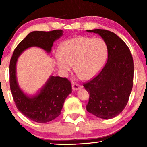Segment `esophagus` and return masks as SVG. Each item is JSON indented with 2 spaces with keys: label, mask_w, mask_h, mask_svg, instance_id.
Segmentation results:
<instances>
[{
  "label": "esophagus",
  "mask_w": 147,
  "mask_h": 147,
  "mask_svg": "<svg viewBox=\"0 0 147 147\" xmlns=\"http://www.w3.org/2000/svg\"><path fill=\"white\" fill-rule=\"evenodd\" d=\"M82 88V86H80L79 84H77L76 83H73L72 84V89L74 90H78L80 89H81Z\"/></svg>",
  "instance_id": "34e87169"
}]
</instances>
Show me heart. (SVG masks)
Returning a JSON list of instances; mask_svg holds the SVG:
<instances>
[{"mask_svg":"<svg viewBox=\"0 0 147 147\" xmlns=\"http://www.w3.org/2000/svg\"><path fill=\"white\" fill-rule=\"evenodd\" d=\"M59 52L55 56V64L62 73L67 74L75 64L80 77L91 79L104 65L108 47L100 38L80 36L64 41L60 45Z\"/></svg>","mask_w":147,"mask_h":147,"instance_id":"b5f03b06","label":"heart"}]
</instances>
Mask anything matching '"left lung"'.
I'll return each mask as SVG.
<instances>
[{
  "label": "left lung",
  "instance_id": "8db88e82",
  "mask_svg": "<svg viewBox=\"0 0 147 147\" xmlns=\"http://www.w3.org/2000/svg\"><path fill=\"white\" fill-rule=\"evenodd\" d=\"M87 32L98 34L106 42L108 60L101 72L84 84L90 94L86 110L98 118L111 119L128 103L133 85V59L129 48L115 33L99 29Z\"/></svg>",
  "mask_w": 147,
  "mask_h": 147
}]
</instances>
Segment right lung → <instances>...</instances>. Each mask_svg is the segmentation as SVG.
<instances>
[{"label":"right lung","mask_w":147,"mask_h":147,"mask_svg":"<svg viewBox=\"0 0 147 147\" xmlns=\"http://www.w3.org/2000/svg\"><path fill=\"white\" fill-rule=\"evenodd\" d=\"M63 33L62 30L31 32L17 46L10 61V88L16 106L24 116L38 123H46L59 116L66 98L71 93V84L67 78L51 76L37 94L27 95L17 82L18 57L32 47H40L50 53L54 41L59 39Z\"/></svg>","instance_id":"1"}]
</instances>
